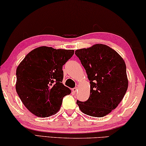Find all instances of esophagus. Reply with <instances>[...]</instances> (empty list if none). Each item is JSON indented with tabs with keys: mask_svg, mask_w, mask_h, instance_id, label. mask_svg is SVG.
Here are the masks:
<instances>
[{
	"mask_svg": "<svg viewBox=\"0 0 146 146\" xmlns=\"http://www.w3.org/2000/svg\"><path fill=\"white\" fill-rule=\"evenodd\" d=\"M77 88H74L72 89V92H73V93H75V92H77Z\"/></svg>",
	"mask_w": 146,
	"mask_h": 146,
	"instance_id": "1",
	"label": "esophagus"
}]
</instances>
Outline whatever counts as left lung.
<instances>
[{"mask_svg":"<svg viewBox=\"0 0 146 146\" xmlns=\"http://www.w3.org/2000/svg\"><path fill=\"white\" fill-rule=\"evenodd\" d=\"M86 71L90 94L84 102L77 101L80 110L90 116L109 114L121 102L128 88L126 65L115 50L103 44L75 50Z\"/></svg>","mask_w":146,"mask_h":146,"instance_id":"left-lung-1","label":"left lung"}]
</instances>
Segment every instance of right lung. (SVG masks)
I'll use <instances>...</instances> for the list:
<instances>
[{"label":"right lung","instance_id":"1","mask_svg":"<svg viewBox=\"0 0 146 146\" xmlns=\"http://www.w3.org/2000/svg\"><path fill=\"white\" fill-rule=\"evenodd\" d=\"M73 50L42 46L27 54L16 70L15 89L26 108L36 116L45 117L60 110L71 90L62 84V67Z\"/></svg>","mask_w":146,"mask_h":146}]
</instances>
